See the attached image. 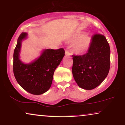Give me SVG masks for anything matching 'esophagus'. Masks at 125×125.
Instances as JSON below:
<instances>
[{
  "label": "esophagus",
  "instance_id": "34e87169",
  "mask_svg": "<svg viewBox=\"0 0 125 125\" xmlns=\"http://www.w3.org/2000/svg\"><path fill=\"white\" fill-rule=\"evenodd\" d=\"M65 54L66 55H71L72 54L68 50H66V51H65Z\"/></svg>",
  "mask_w": 125,
  "mask_h": 125
}]
</instances>
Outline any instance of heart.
<instances>
[{"label": "heart", "mask_w": 125, "mask_h": 125, "mask_svg": "<svg viewBox=\"0 0 125 125\" xmlns=\"http://www.w3.org/2000/svg\"><path fill=\"white\" fill-rule=\"evenodd\" d=\"M70 42H74L73 50L76 53L83 54L89 49L91 44V38L83 33H78L70 39Z\"/></svg>", "instance_id": "1"}]
</instances>
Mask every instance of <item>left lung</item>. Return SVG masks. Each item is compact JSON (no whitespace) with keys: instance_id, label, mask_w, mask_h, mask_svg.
<instances>
[{"instance_id":"1","label":"left lung","mask_w":125,"mask_h":125,"mask_svg":"<svg viewBox=\"0 0 125 125\" xmlns=\"http://www.w3.org/2000/svg\"><path fill=\"white\" fill-rule=\"evenodd\" d=\"M110 54L105 36L95 34L86 54L72 55V74L78 86L85 90H92L99 86L108 74Z\"/></svg>"}]
</instances>
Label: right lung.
<instances>
[{
    "label": "right lung",
    "mask_w": 125,
    "mask_h": 125,
    "mask_svg": "<svg viewBox=\"0 0 125 125\" xmlns=\"http://www.w3.org/2000/svg\"><path fill=\"white\" fill-rule=\"evenodd\" d=\"M28 34L22 32L18 38L13 53V73L17 81L24 90L33 95H40L51 87L55 69L64 56L63 48L44 49L38 58L29 63L20 59L22 41Z\"/></svg>",
    "instance_id": "add662e5"
}]
</instances>
